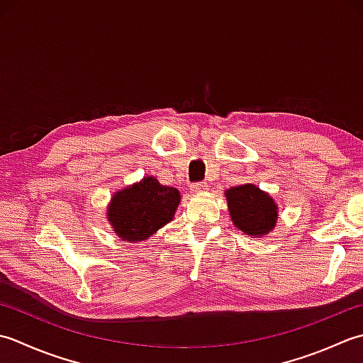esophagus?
<instances>
[{"label": "esophagus", "instance_id": "obj_1", "mask_svg": "<svg viewBox=\"0 0 363 363\" xmlns=\"http://www.w3.org/2000/svg\"><path fill=\"white\" fill-rule=\"evenodd\" d=\"M191 191H194V192H205V191H208V183L201 182V183L191 184Z\"/></svg>", "mask_w": 363, "mask_h": 363}]
</instances>
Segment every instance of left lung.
<instances>
[{"label":"left lung","mask_w":363,"mask_h":363,"mask_svg":"<svg viewBox=\"0 0 363 363\" xmlns=\"http://www.w3.org/2000/svg\"><path fill=\"white\" fill-rule=\"evenodd\" d=\"M233 225L250 236H263L277 223V205L255 184H240L225 191Z\"/></svg>","instance_id":"8db88e82"}]
</instances>
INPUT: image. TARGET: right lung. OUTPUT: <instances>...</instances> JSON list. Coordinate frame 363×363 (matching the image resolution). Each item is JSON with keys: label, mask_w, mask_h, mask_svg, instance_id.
Here are the masks:
<instances>
[{"label": "right lung", "mask_w": 363, "mask_h": 363, "mask_svg": "<svg viewBox=\"0 0 363 363\" xmlns=\"http://www.w3.org/2000/svg\"><path fill=\"white\" fill-rule=\"evenodd\" d=\"M180 199L179 189L160 184L155 177L147 175L116 192L108 208V220L123 241H144L171 223Z\"/></svg>", "instance_id": "right-lung-1"}]
</instances>
